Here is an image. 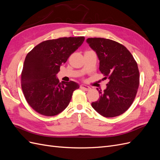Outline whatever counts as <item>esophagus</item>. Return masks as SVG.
Masks as SVG:
<instances>
[{
    "mask_svg": "<svg viewBox=\"0 0 160 160\" xmlns=\"http://www.w3.org/2000/svg\"><path fill=\"white\" fill-rule=\"evenodd\" d=\"M80 88H81V89H84V90H85V91H89V90H90V87H89V86H88V85H80Z\"/></svg>",
    "mask_w": 160,
    "mask_h": 160,
    "instance_id": "obj_1",
    "label": "esophagus"
}]
</instances>
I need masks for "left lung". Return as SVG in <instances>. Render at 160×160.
I'll use <instances>...</instances> for the list:
<instances>
[{"instance_id": "left-lung-1", "label": "left lung", "mask_w": 160, "mask_h": 160, "mask_svg": "<svg viewBox=\"0 0 160 160\" xmlns=\"http://www.w3.org/2000/svg\"><path fill=\"white\" fill-rule=\"evenodd\" d=\"M87 42L97 53L99 70L108 79L107 88L99 91V99L92 107L105 118L125 112L133 102L139 85L136 61L128 49L120 43L104 38H88Z\"/></svg>"}]
</instances>
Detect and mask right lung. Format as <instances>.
<instances>
[{
	"label": "right lung",
	"mask_w": 160,
	"mask_h": 160,
	"mask_svg": "<svg viewBox=\"0 0 160 160\" xmlns=\"http://www.w3.org/2000/svg\"><path fill=\"white\" fill-rule=\"evenodd\" d=\"M84 37H62L43 41L28 53L21 73L25 98L37 112L45 116L61 113L79 88L74 81L61 82L56 77L60 67L83 44Z\"/></svg>",
	"instance_id": "1"
}]
</instances>
